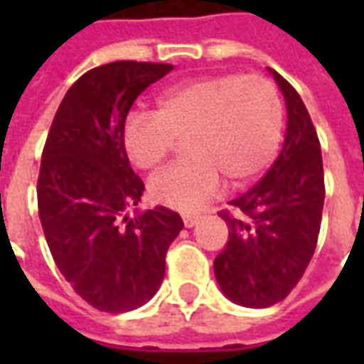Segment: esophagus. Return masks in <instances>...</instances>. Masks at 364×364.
Instances as JSON below:
<instances>
[{
    "label": "esophagus",
    "mask_w": 364,
    "mask_h": 364,
    "mask_svg": "<svg viewBox=\"0 0 364 364\" xmlns=\"http://www.w3.org/2000/svg\"><path fill=\"white\" fill-rule=\"evenodd\" d=\"M198 220H200V216H198V214L183 213V224H185L187 228H193V226H195Z\"/></svg>",
    "instance_id": "34e87169"
}]
</instances>
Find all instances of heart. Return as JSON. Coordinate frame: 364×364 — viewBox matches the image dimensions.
Masks as SVG:
<instances>
[{"label": "heart", "mask_w": 364, "mask_h": 364, "mask_svg": "<svg viewBox=\"0 0 364 364\" xmlns=\"http://www.w3.org/2000/svg\"><path fill=\"white\" fill-rule=\"evenodd\" d=\"M282 103L263 75L220 74L175 83L156 101V112L136 111L124 122V148L140 169L156 167L185 138L189 158L150 181L151 197L173 208H197L222 187L244 185L277 156Z\"/></svg>", "instance_id": "heart-1"}]
</instances>
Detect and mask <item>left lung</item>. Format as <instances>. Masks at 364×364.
<instances>
[{
    "instance_id": "left-lung-1",
    "label": "left lung",
    "mask_w": 364,
    "mask_h": 364,
    "mask_svg": "<svg viewBox=\"0 0 364 364\" xmlns=\"http://www.w3.org/2000/svg\"><path fill=\"white\" fill-rule=\"evenodd\" d=\"M287 103V136L267 175L222 210L228 242L214 259L222 292L240 306L267 308L302 279L318 244L323 208L320 140L296 90L274 70Z\"/></svg>"
}]
</instances>
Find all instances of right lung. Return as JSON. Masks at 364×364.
<instances>
[{"instance_id": "1", "label": "right lung", "mask_w": 364, "mask_h": 364, "mask_svg": "<svg viewBox=\"0 0 364 364\" xmlns=\"http://www.w3.org/2000/svg\"><path fill=\"white\" fill-rule=\"evenodd\" d=\"M171 70L120 60L85 72L44 144L36 197L46 244L72 289L101 312H130L158 292L183 228L166 206L127 216L144 183L128 161L124 122L136 97Z\"/></svg>"}]
</instances>
